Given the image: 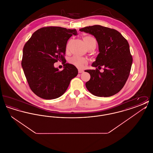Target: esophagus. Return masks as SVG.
<instances>
[{
    "instance_id": "esophagus-1",
    "label": "esophagus",
    "mask_w": 153,
    "mask_h": 153,
    "mask_svg": "<svg viewBox=\"0 0 153 153\" xmlns=\"http://www.w3.org/2000/svg\"><path fill=\"white\" fill-rule=\"evenodd\" d=\"M82 72H84V71H82V70H80V69H79V73H82Z\"/></svg>"
}]
</instances>
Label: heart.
<instances>
[{"instance_id": "1", "label": "heart", "mask_w": 153, "mask_h": 153, "mask_svg": "<svg viewBox=\"0 0 153 153\" xmlns=\"http://www.w3.org/2000/svg\"><path fill=\"white\" fill-rule=\"evenodd\" d=\"M84 42L86 47L88 48L91 46L95 45L96 46V41L92 36H87L83 38ZM70 62L73 65L76 66L78 68H83L88 64L87 59L86 58H83L79 56H74L70 59Z\"/></svg>"}]
</instances>
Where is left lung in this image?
Here are the masks:
<instances>
[{"mask_svg": "<svg viewBox=\"0 0 153 153\" xmlns=\"http://www.w3.org/2000/svg\"><path fill=\"white\" fill-rule=\"evenodd\" d=\"M95 36L99 53L92 66L96 68L85 70L91 79L85 84L90 93L98 97H109L118 93L126 84L131 71L132 58L127 41L117 30L100 25L80 29Z\"/></svg>", "mask_w": 153, "mask_h": 153, "instance_id": "left-lung-1", "label": "left lung"}]
</instances>
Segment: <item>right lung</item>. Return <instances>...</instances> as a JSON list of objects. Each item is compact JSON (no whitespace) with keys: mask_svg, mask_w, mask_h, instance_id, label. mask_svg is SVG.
<instances>
[{"mask_svg":"<svg viewBox=\"0 0 153 153\" xmlns=\"http://www.w3.org/2000/svg\"><path fill=\"white\" fill-rule=\"evenodd\" d=\"M73 35H77L76 30L46 27L37 30L25 45L22 68L30 89L38 97L46 100L58 98L77 75V69L65 63L64 56L68 40ZM57 61L64 64L61 71L53 66Z\"/></svg>","mask_w":153,"mask_h":153,"instance_id":"obj_1","label":"right lung"}]
</instances>
